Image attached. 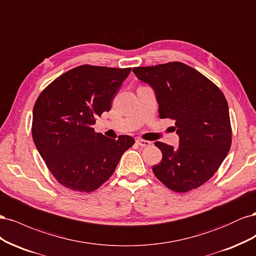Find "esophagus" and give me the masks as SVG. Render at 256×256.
Here are the masks:
<instances>
[{
    "label": "esophagus",
    "mask_w": 256,
    "mask_h": 256,
    "mask_svg": "<svg viewBox=\"0 0 256 256\" xmlns=\"http://www.w3.org/2000/svg\"><path fill=\"white\" fill-rule=\"evenodd\" d=\"M136 143L140 145V146H142V147H147V146H150L152 144V142L146 141V140H142V138H138Z\"/></svg>",
    "instance_id": "34e87169"
}]
</instances>
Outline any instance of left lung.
Listing matches in <instances>:
<instances>
[{"mask_svg": "<svg viewBox=\"0 0 256 256\" xmlns=\"http://www.w3.org/2000/svg\"><path fill=\"white\" fill-rule=\"evenodd\" d=\"M134 74L156 94L160 118L175 120L180 146L154 142L162 152L152 172L166 187L188 192L210 180L232 144L228 106L221 90L180 62L136 67Z\"/></svg>", "mask_w": 256, "mask_h": 256, "instance_id": "8db88e82", "label": "left lung"}]
</instances>
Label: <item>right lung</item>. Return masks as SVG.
<instances>
[{"mask_svg": "<svg viewBox=\"0 0 256 256\" xmlns=\"http://www.w3.org/2000/svg\"><path fill=\"white\" fill-rule=\"evenodd\" d=\"M131 68L82 65L60 76L38 96L32 136L54 178L78 192L98 189L114 173L122 154L134 144L96 134L92 125L111 102Z\"/></svg>", "mask_w": 256, "mask_h": 256, "instance_id": "obj_1", "label": "right lung"}]
</instances>
